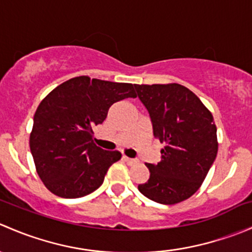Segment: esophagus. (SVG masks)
Masks as SVG:
<instances>
[{"label": "esophagus", "mask_w": 252, "mask_h": 252, "mask_svg": "<svg viewBox=\"0 0 252 252\" xmlns=\"http://www.w3.org/2000/svg\"><path fill=\"white\" fill-rule=\"evenodd\" d=\"M123 161L126 162V164H129V166H133V164L138 163V161H136V159L129 158V157H126V156H123Z\"/></svg>", "instance_id": "1"}]
</instances>
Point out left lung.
Listing matches in <instances>:
<instances>
[{
	"mask_svg": "<svg viewBox=\"0 0 252 252\" xmlns=\"http://www.w3.org/2000/svg\"><path fill=\"white\" fill-rule=\"evenodd\" d=\"M134 86L149 111L155 138L164 144L161 161L146 163L150 178L139 191L158 204L184 201L199 190L217 156L212 113L180 84Z\"/></svg>",
	"mask_w": 252,
	"mask_h": 252,
	"instance_id": "obj_1",
	"label": "left lung"
}]
</instances>
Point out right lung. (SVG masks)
<instances>
[{
	"mask_svg": "<svg viewBox=\"0 0 252 252\" xmlns=\"http://www.w3.org/2000/svg\"><path fill=\"white\" fill-rule=\"evenodd\" d=\"M128 97H136L133 84L81 75L40 102L29 145L37 174L52 194L77 199L101 187L122 154L96 146L93 128L105 121L114 102Z\"/></svg>",
	"mask_w": 252,
	"mask_h": 252,
	"instance_id": "1",
	"label": "right lung"
}]
</instances>
